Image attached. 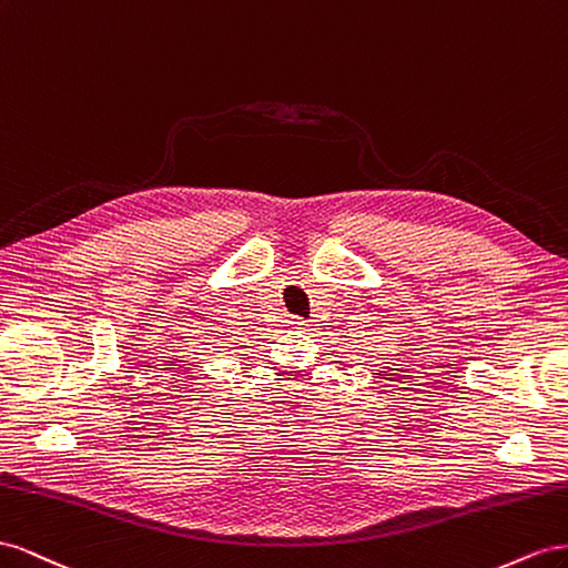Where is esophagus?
I'll list each match as a JSON object with an SVG mask.
<instances>
[{
	"label": "esophagus",
	"mask_w": 568,
	"mask_h": 568,
	"mask_svg": "<svg viewBox=\"0 0 568 568\" xmlns=\"http://www.w3.org/2000/svg\"><path fill=\"white\" fill-rule=\"evenodd\" d=\"M285 323H290V326H295V328H302V326H306V321H304V318H297V316H293V318H287Z\"/></svg>",
	"instance_id": "34e87169"
}]
</instances>
